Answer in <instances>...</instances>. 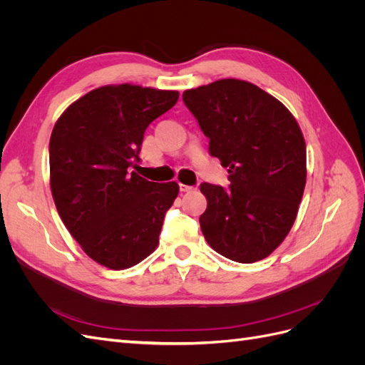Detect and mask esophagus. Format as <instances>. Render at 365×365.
Here are the masks:
<instances>
[{
    "label": "esophagus",
    "instance_id": "esophagus-1",
    "mask_svg": "<svg viewBox=\"0 0 365 365\" xmlns=\"http://www.w3.org/2000/svg\"><path fill=\"white\" fill-rule=\"evenodd\" d=\"M180 190H181L182 193H189V192H193V190H195V187L185 185V184H180Z\"/></svg>",
    "mask_w": 365,
    "mask_h": 365
}]
</instances>
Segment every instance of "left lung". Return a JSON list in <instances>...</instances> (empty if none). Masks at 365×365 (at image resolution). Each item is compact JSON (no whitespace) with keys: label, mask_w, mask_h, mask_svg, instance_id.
I'll return each mask as SVG.
<instances>
[{"label":"left lung","mask_w":365,"mask_h":365,"mask_svg":"<svg viewBox=\"0 0 365 365\" xmlns=\"http://www.w3.org/2000/svg\"><path fill=\"white\" fill-rule=\"evenodd\" d=\"M230 190L204 182L208 245L239 263L268 257L291 231L306 185V143L295 117L257 85L220 79L182 93Z\"/></svg>","instance_id":"left-lung-1"}]
</instances>
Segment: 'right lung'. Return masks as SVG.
Returning a JSON list of instances; mask_svg holds the SVG:
<instances>
[{"label":"right lung","instance_id":"add662e5","mask_svg":"<svg viewBox=\"0 0 365 365\" xmlns=\"http://www.w3.org/2000/svg\"><path fill=\"white\" fill-rule=\"evenodd\" d=\"M180 93L105 85L77 98L50 137V187L62 222L98 264L120 271L158 247L164 215L180 185L152 182L130 168L146 128Z\"/></svg>","mask_w":365,"mask_h":365}]
</instances>
